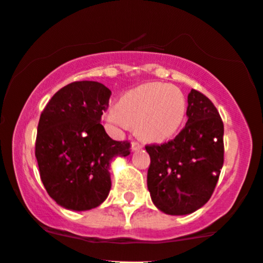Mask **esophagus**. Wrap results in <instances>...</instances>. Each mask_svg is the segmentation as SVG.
I'll use <instances>...</instances> for the list:
<instances>
[{
    "mask_svg": "<svg viewBox=\"0 0 263 263\" xmlns=\"http://www.w3.org/2000/svg\"><path fill=\"white\" fill-rule=\"evenodd\" d=\"M142 148V144L140 141H132V151H136Z\"/></svg>",
    "mask_w": 263,
    "mask_h": 263,
    "instance_id": "34e87169",
    "label": "esophagus"
}]
</instances>
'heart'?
I'll return each mask as SVG.
<instances>
[{
  "label": "heart",
  "mask_w": 263,
  "mask_h": 263,
  "mask_svg": "<svg viewBox=\"0 0 263 263\" xmlns=\"http://www.w3.org/2000/svg\"><path fill=\"white\" fill-rule=\"evenodd\" d=\"M187 112V102L177 86L164 82H148L127 91L108 115L116 126L137 127L142 139L164 141L181 128Z\"/></svg>",
  "instance_id": "obj_1"
}]
</instances>
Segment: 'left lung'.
<instances>
[{"label":"left lung","mask_w":263,"mask_h":263,"mask_svg":"<svg viewBox=\"0 0 263 263\" xmlns=\"http://www.w3.org/2000/svg\"><path fill=\"white\" fill-rule=\"evenodd\" d=\"M188 121L173 140L146 145L147 188L154 205L169 215H187L213 195L224 164V124L210 99L192 89Z\"/></svg>","instance_id":"left-lung-1"}]
</instances>
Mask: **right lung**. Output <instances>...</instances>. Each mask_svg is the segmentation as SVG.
<instances>
[{
	"label": "right lung",
	"mask_w": 263,
	"mask_h": 263,
	"mask_svg": "<svg viewBox=\"0 0 263 263\" xmlns=\"http://www.w3.org/2000/svg\"><path fill=\"white\" fill-rule=\"evenodd\" d=\"M112 91L98 81L58 90L42 112L35 140L39 174L48 195L68 210L99 206L110 191V161L127 156L129 141H115L102 121Z\"/></svg>",
	"instance_id": "1"
}]
</instances>
